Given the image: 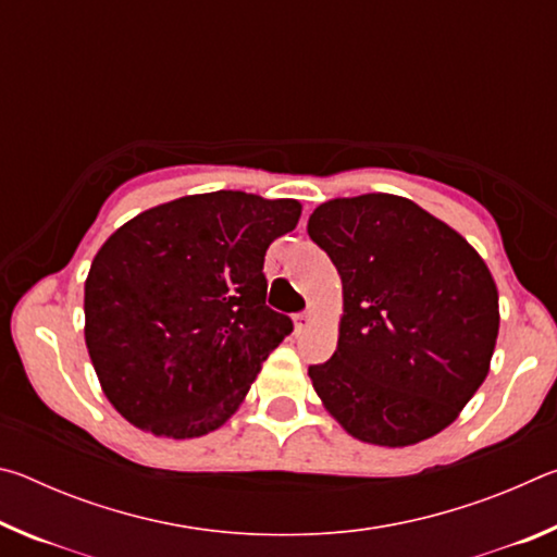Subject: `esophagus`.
<instances>
[{
  "mask_svg": "<svg viewBox=\"0 0 557 557\" xmlns=\"http://www.w3.org/2000/svg\"><path fill=\"white\" fill-rule=\"evenodd\" d=\"M314 322V314L312 312H299L295 314V329L297 332H305V329Z\"/></svg>",
  "mask_w": 557,
  "mask_h": 557,
  "instance_id": "34e87169",
  "label": "esophagus"
}]
</instances>
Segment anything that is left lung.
<instances>
[{
  "label": "left lung",
  "mask_w": 557,
  "mask_h": 557,
  "mask_svg": "<svg viewBox=\"0 0 557 557\" xmlns=\"http://www.w3.org/2000/svg\"><path fill=\"white\" fill-rule=\"evenodd\" d=\"M307 233L342 277L338 344L309 379L348 435L408 447L445 430L484 383L498 289L445 221L393 194L332 199Z\"/></svg>",
  "instance_id": "8db88e82"
}]
</instances>
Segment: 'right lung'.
I'll list each match as a JSON object with an SVG mask.
<instances>
[{
  "label": "right lung",
  "mask_w": 557,
  "mask_h": 557,
  "mask_svg": "<svg viewBox=\"0 0 557 557\" xmlns=\"http://www.w3.org/2000/svg\"><path fill=\"white\" fill-rule=\"evenodd\" d=\"M301 203L245 191L182 196L102 243L86 280V346L122 418L157 437L219 430L292 332L265 305L270 243Z\"/></svg>",
  "instance_id": "obj_1"
}]
</instances>
